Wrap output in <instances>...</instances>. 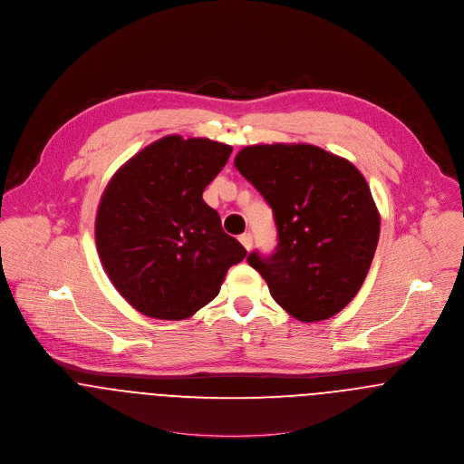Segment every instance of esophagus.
<instances>
[{
    "instance_id": "34e87169",
    "label": "esophagus",
    "mask_w": 464,
    "mask_h": 464,
    "mask_svg": "<svg viewBox=\"0 0 464 464\" xmlns=\"http://www.w3.org/2000/svg\"><path fill=\"white\" fill-rule=\"evenodd\" d=\"M239 241H241V245H243L246 250H250V248H252V245H254V237H252V234H250V232L241 234V236H239Z\"/></svg>"
}]
</instances>
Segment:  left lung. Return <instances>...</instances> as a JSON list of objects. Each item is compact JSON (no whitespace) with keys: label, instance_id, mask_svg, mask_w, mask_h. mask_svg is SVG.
I'll return each mask as SVG.
<instances>
[{"label":"left lung","instance_id":"left-lung-1","mask_svg":"<svg viewBox=\"0 0 464 464\" xmlns=\"http://www.w3.org/2000/svg\"><path fill=\"white\" fill-rule=\"evenodd\" d=\"M237 171L273 210L276 246L248 256L273 300L300 322L327 320L361 289L381 218L359 169L313 144L243 148Z\"/></svg>","mask_w":464,"mask_h":464}]
</instances>
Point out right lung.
<instances>
[{"instance_id": "add662e5", "label": "right lung", "mask_w": 464, "mask_h": 464, "mask_svg": "<svg viewBox=\"0 0 464 464\" xmlns=\"http://www.w3.org/2000/svg\"><path fill=\"white\" fill-rule=\"evenodd\" d=\"M232 146L168 135L140 150L109 182L96 216L103 267L139 313L159 320L193 316L219 293L245 246L225 234L201 195Z\"/></svg>"}]
</instances>
